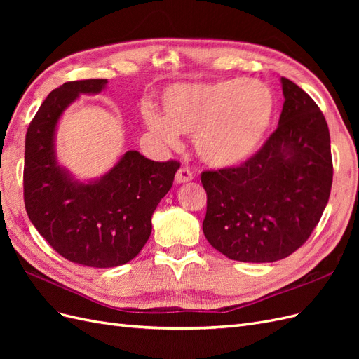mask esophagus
<instances>
[{
    "label": "esophagus",
    "mask_w": 359,
    "mask_h": 359,
    "mask_svg": "<svg viewBox=\"0 0 359 359\" xmlns=\"http://www.w3.org/2000/svg\"><path fill=\"white\" fill-rule=\"evenodd\" d=\"M193 180V173L189 168H180L177 175H175V182L177 184H184V182H190Z\"/></svg>",
    "instance_id": "obj_1"
}]
</instances>
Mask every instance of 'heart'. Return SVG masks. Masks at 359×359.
Wrapping results in <instances>:
<instances>
[{
    "label": "heart",
    "mask_w": 359,
    "mask_h": 359,
    "mask_svg": "<svg viewBox=\"0 0 359 359\" xmlns=\"http://www.w3.org/2000/svg\"><path fill=\"white\" fill-rule=\"evenodd\" d=\"M161 114L147 111L145 124L163 145L177 147L193 135L198 157L211 168L229 169L252 157L274 115V95L255 79H220L170 85L160 95Z\"/></svg>",
    "instance_id": "1"
}]
</instances>
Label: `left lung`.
<instances>
[{
    "mask_svg": "<svg viewBox=\"0 0 359 359\" xmlns=\"http://www.w3.org/2000/svg\"><path fill=\"white\" fill-rule=\"evenodd\" d=\"M276 132L238 168L206 170L203 235L220 253L252 264L285 259L309 240L328 203L332 158L328 124L297 83L281 78Z\"/></svg>",
    "mask_w": 359,
    "mask_h": 359,
    "instance_id": "8db88e82",
    "label": "left lung"
}]
</instances>
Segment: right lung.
Masks as SVG:
<instances>
[{
  "label": "right lung",
  "mask_w": 359,
  "mask_h": 359,
  "mask_svg": "<svg viewBox=\"0 0 359 359\" xmlns=\"http://www.w3.org/2000/svg\"><path fill=\"white\" fill-rule=\"evenodd\" d=\"M107 79L62 83L41 103L25 137L24 199L31 223L70 262L112 268L139 255L151 217L166 196L178 161H153L126 151L100 178L81 181L57 157V128L81 94H100Z\"/></svg>",
  "instance_id": "add662e5"
}]
</instances>
